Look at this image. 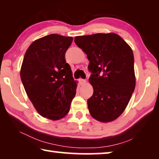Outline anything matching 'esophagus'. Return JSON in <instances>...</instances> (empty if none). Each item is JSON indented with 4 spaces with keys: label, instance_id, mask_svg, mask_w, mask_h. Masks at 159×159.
I'll return each mask as SVG.
<instances>
[{
    "label": "esophagus",
    "instance_id": "34e87169",
    "mask_svg": "<svg viewBox=\"0 0 159 159\" xmlns=\"http://www.w3.org/2000/svg\"><path fill=\"white\" fill-rule=\"evenodd\" d=\"M79 83L80 85H84L85 83H86V80L85 79H79Z\"/></svg>",
    "mask_w": 159,
    "mask_h": 159
}]
</instances>
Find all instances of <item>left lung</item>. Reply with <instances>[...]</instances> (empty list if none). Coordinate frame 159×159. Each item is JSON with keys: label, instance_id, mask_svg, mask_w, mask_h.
Listing matches in <instances>:
<instances>
[{"label": "left lung", "instance_id": "8db88e82", "mask_svg": "<svg viewBox=\"0 0 159 159\" xmlns=\"http://www.w3.org/2000/svg\"><path fill=\"white\" fill-rule=\"evenodd\" d=\"M75 43L87 55L93 94L88 110L95 119L112 121L124 111L135 87L134 55L118 35L96 34L76 36Z\"/></svg>", "mask_w": 159, "mask_h": 159}]
</instances>
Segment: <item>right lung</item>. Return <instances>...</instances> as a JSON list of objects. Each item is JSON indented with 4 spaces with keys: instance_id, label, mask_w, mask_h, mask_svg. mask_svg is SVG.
Listing matches in <instances>:
<instances>
[{
    "instance_id": "right-lung-1",
    "label": "right lung",
    "mask_w": 159,
    "mask_h": 159,
    "mask_svg": "<svg viewBox=\"0 0 159 159\" xmlns=\"http://www.w3.org/2000/svg\"><path fill=\"white\" fill-rule=\"evenodd\" d=\"M73 38L50 34L32 43L20 76L29 99L42 116L56 120L68 114L77 84L65 53Z\"/></svg>"
}]
</instances>
